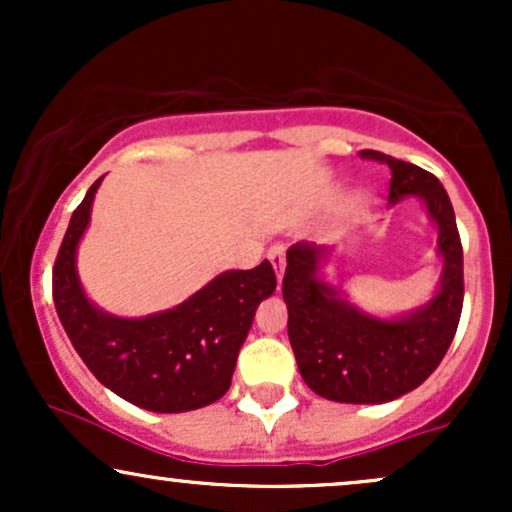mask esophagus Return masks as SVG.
Wrapping results in <instances>:
<instances>
[{
  "label": "esophagus",
  "mask_w": 512,
  "mask_h": 512,
  "mask_svg": "<svg viewBox=\"0 0 512 512\" xmlns=\"http://www.w3.org/2000/svg\"><path fill=\"white\" fill-rule=\"evenodd\" d=\"M269 262H272V267H274V272H276V279H281V276H284V269H286L284 248H272V250H269Z\"/></svg>",
  "instance_id": "esophagus-1"
}]
</instances>
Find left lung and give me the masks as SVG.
Wrapping results in <instances>:
<instances>
[{
    "mask_svg": "<svg viewBox=\"0 0 512 512\" xmlns=\"http://www.w3.org/2000/svg\"><path fill=\"white\" fill-rule=\"evenodd\" d=\"M392 170L387 207L416 197L436 226L443 272L431 298L407 313L373 315L325 279L337 248L296 243L286 252L284 303L298 370L315 395L342 404H385L416 390L443 361L462 313V243L450 197L436 175L407 161L361 151Z\"/></svg>",
    "mask_w": 512,
    "mask_h": 512,
    "instance_id": "left-lung-1",
    "label": "left lung"
}]
</instances>
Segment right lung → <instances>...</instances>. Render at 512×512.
<instances>
[{
	"instance_id": "1",
	"label": "right lung",
	"mask_w": 512,
	"mask_h": 512,
	"mask_svg": "<svg viewBox=\"0 0 512 512\" xmlns=\"http://www.w3.org/2000/svg\"><path fill=\"white\" fill-rule=\"evenodd\" d=\"M103 178L88 187L69 219L52 272V298L64 332L98 383L134 407L156 414L207 407L231 387L257 305L276 289L272 264L264 260L255 269L216 274L161 313L122 317L98 308L79 279L76 252Z\"/></svg>"
}]
</instances>
